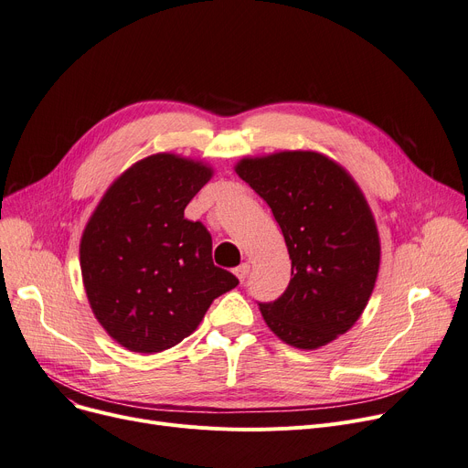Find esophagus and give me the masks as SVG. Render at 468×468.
Returning <instances> with one entry per match:
<instances>
[{"instance_id": "1", "label": "esophagus", "mask_w": 468, "mask_h": 468, "mask_svg": "<svg viewBox=\"0 0 468 468\" xmlns=\"http://www.w3.org/2000/svg\"><path fill=\"white\" fill-rule=\"evenodd\" d=\"M233 273L237 275V279H239L240 282H244V279H247L249 273H250V265H249V263H240L239 267H235Z\"/></svg>"}]
</instances>
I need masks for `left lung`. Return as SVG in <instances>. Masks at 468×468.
Segmentation results:
<instances>
[{
	"mask_svg": "<svg viewBox=\"0 0 468 468\" xmlns=\"http://www.w3.org/2000/svg\"><path fill=\"white\" fill-rule=\"evenodd\" d=\"M235 172L271 208L292 260L282 296L258 303L263 321L292 347L326 346L358 321L379 271V233L364 193L316 152L244 157Z\"/></svg>",
	"mask_w": 468,
	"mask_h": 468,
	"instance_id": "obj_1",
	"label": "left lung"
}]
</instances>
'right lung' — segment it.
<instances>
[{
    "label": "right lung",
    "instance_id": "right-lung-1",
    "mask_svg": "<svg viewBox=\"0 0 468 468\" xmlns=\"http://www.w3.org/2000/svg\"><path fill=\"white\" fill-rule=\"evenodd\" d=\"M201 161L155 154L110 186L87 221L80 261L96 321L133 353L175 347L239 284L212 261V237L184 210L212 178Z\"/></svg>",
    "mask_w": 468,
    "mask_h": 468
}]
</instances>
